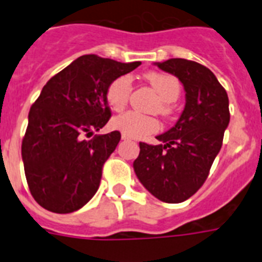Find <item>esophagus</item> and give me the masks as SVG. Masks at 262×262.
I'll list each match as a JSON object with an SVG mask.
<instances>
[{
    "label": "esophagus",
    "mask_w": 262,
    "mask_h": 262,
    "mask_svg": "<svg viewBox=\"0 0 262 262\" xmlns=\"http://www.w3.org/2000/svg\"><path fill=\"white\" fill-rule=\"evenodd\" d=\"M128 136H126V135H123V134H122V140H128Z\"/></svg>",
    "instance_id": "34e87169"
}]
</instances>
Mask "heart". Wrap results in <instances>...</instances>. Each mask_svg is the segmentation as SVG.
Wrapping results in <instances>:
<instances>
[{"label":"heart","instance_id":"b5f03b06","mask_svg":"<svg viewBox=\"0 0 262 262\" xmlns=\"http://www.w3.org/2000/svg\"><path fill=\"white\" fill-rule=\"evenodd\" d=\"M144 77L163 102L160 105V111L164 114L168 113V103L174 102L181 92L177 78L159 72H149ZM129 93H131V80L127 76H120L111 81L107 86L106 101L113 110L119 111L126 106ZM113 127L128 138H144L159 129V122L156 118L149 115L127 111L113 119Z\"/></svg>","mask_w":262,"mask_h":262}]
</instances>
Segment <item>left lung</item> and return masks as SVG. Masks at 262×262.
<instances>
[{
    "instance_id": "obj_1",
    "label": "left lung",
    "mask_w": 262,
    "mask_h": 262,
    "mask_svg": "<svg viewBox=\"0 0 262 262\" xmlns=\"http://www.w3.org/2000/svg\"><path fill=\"white\" fill-rule=\"evenodd\" d=\"M180 80L185 107L172 128L157 135L161 144L139 143L136 177L157 200L180 203L203 185L230 123L228 96L209 68L186 59L154 62Z\"/></svg>"
}]
</instances>
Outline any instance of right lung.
I'll return each instance as SVG.
<instances>
[{
	"instance_id": "1",
	"label": "right lung",
	"mask_w": 262,
	"mask_h": 262,
	"mask_svg": "<svg viewBox=\"0 0 262 262\" xmlns=\"http://www.w3.org/2000/svg\"><path fill=\"white\" fill-rule=\"evenodd\" d=\"M142 62H119L97 55L77 57L43 86L31 106L22 142L29 189L46 210L69 214L98 190L102 166L120 140L113 131L92 136L110 119L106 90Z\"/></svg>"
}]
</instances>
